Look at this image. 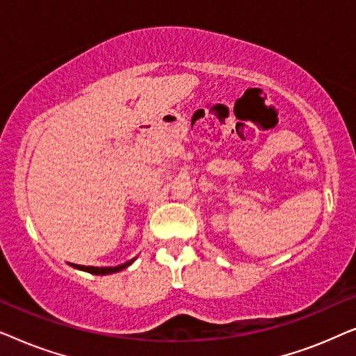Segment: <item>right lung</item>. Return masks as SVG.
Segmentation results:
<instances>
[{
  "mask_svg": "<svg viewBox=\"0 0 356 356\" xmlns=\"http://www.w3.org/2000/svg\"><path fill=\"white\" fill-rule=\"evenodd\" d=\"M134 261H136V257H134V259H131L128 262H124V264H120L116 267H95V266H79V264H71V266L74 267V269L89 272V274H94V275H108V274H115V272H120V270L126 269V267L133 264Z\"/></svg>",
  "mask_w": 356,
  "mask_h": 356,
  "instance_id": "right-lung-1",
  "label": "right lung"
}]
</instances>
